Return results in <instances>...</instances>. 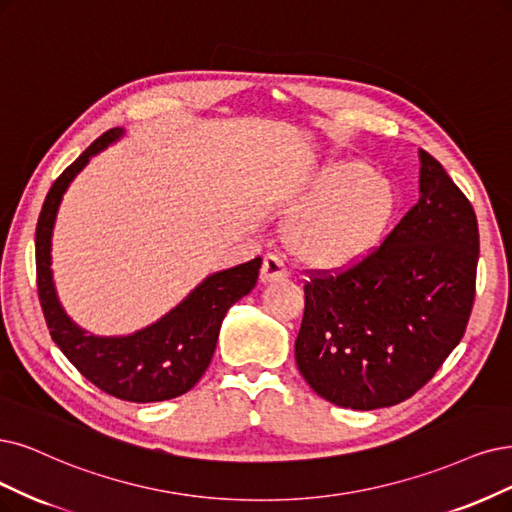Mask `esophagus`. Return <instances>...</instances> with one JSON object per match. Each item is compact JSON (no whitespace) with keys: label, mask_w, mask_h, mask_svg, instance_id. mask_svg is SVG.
<instances>
[{"label":"esophagus","mask_w":512,"mask_h":512,"mask_svg":"<svg viewBox=\"0 0 512 512\" xmlns=\"http://www.w3.org/2000/svg\"><path fill=\"white\" fill-rule=\"evenodd\" d=\"M287 276H289V272H287L285 261H282L278 255H266V259H263L261 272H259V280L263 282V285H266V282L282 280Z\"/></svg>","instance_id":"obj_1"}]
</instances>
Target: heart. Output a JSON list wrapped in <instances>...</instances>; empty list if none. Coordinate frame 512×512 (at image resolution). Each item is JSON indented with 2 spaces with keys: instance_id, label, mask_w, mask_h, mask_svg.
Listing matches in <instances>:
<instances>
[{
  "instance_id": "b5f03b06",
  "label": "heart",
  "mask_w": 512,
  "mask_h": 512,
  "mask_svg": "<svg viewBox=\"0 0 512 512\" xmlns=\"http://www.w3.org/2000/svg\"><path fill=\"white\" fill-rule=\"evenodd\" d=\"M308 206L287 230L291 255L316 270H346L380 246L394 215L392 185L365 162H335L314 177Z\"/></svg>"
}]
</instances>
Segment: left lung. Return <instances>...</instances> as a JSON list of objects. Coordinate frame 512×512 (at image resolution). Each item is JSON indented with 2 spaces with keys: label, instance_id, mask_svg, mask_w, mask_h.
Segmentation results:
<instances>
[{
  "label": "left lung",
  "instance_id": "left-lung-1",
  "mask_svg": "<svg viewBox=\"0 0 512 512\" xmlns=\"http://www.w3.org/2000/svg\"><path fill=\"white\" fill-rule=\"evenodd\" d=\"M420 200L352 268L310 270L295 361L310 388L346 409L403 403L464 337L475 304V208L420 151Z\"/></svg>",
  "mask_w": 512,
  "mask_h": 512
}]
</instances>
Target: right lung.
<instances>
[{
	"mask_svg": "<svg viewBox=\"0 0 512 512\" xmlns=\"http://www.w3.org/2000/svg\"><path fill=\"white\" fill-rule=\"evenodd\" d=\"M122 132V128L103 132L52 183L35 227L37 295L54 344L88 382L122 401L156 403L175 399L196 386L213 358L225 312L257 285L261 257L211 274L175 310L132 335L97 337L75 325L54 291L50 270L52 227L73 177L94 154L120 139Z\"/></svg>",
	"mask_w": 512,
	"mask_h": 512,
	"instance_id": "1",
	"label": "right lung"
}]
</instances>
